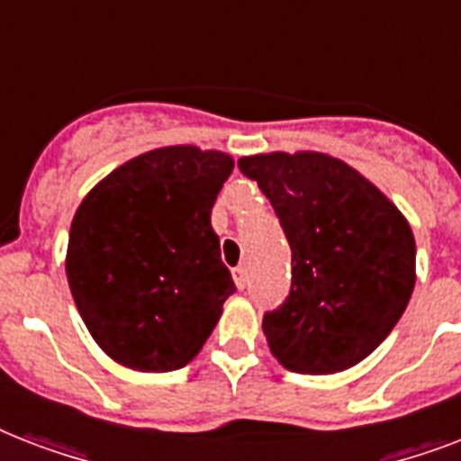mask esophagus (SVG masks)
<instances>
[{"label": "esophagus", "mask_w": 461, "mask_h": 461, "mask_svg": "<svg viewBox=\"0 0 461 461\" xmlns=\"http://www.w3.org/2000/svg\"><path fill=\"white\" fill-rule=\"evenodd\" d=\"M234 282H237L239 289H244L249 285V270L244 266L234 267Z\"/></svg>", "instance_id": "1"}]
</instances>
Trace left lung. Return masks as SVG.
I'll return each mask as SVG.
<instances>
[{
	"label": "left lung",
	"instance_id": "1",
	"mask_svg": "<svg viewBox=\"0 0 461 461\" xmlns=\"http://www.w3.org/2000/svg\"><path fill=\"white\" fill-rule=\"evenodd\" d=\"M292 246V292L263 332L287 371L328 375L364 361L404 313L416 241L400 208L344 159L260 153L239 159Z\"/></svg>",
	"mask_w": 461,
	"mask_h": 461
}]
</instances>
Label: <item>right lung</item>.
<instances>
[{
  "label": "right lung",
  "mask_w": 461,
  "mask_h": 461,
  "mask_svg": "<svg viewBox=\"0 0 461 461\" xmlns=\"http://www.w3.org/2000/svg\"><path fill=\"white\" fill-rule=\"evenodd\" d=\"M231 155L167 146L131 158L83 198L67 280L97 347L140 373L184 368L234 294L210 210Z\"/></svg>",
  "instance_id": "add662e5"
}]
</instances>
